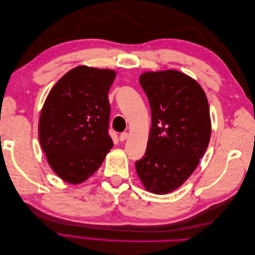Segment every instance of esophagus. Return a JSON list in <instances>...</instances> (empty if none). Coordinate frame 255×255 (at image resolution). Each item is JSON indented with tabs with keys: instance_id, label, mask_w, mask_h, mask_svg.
I'll use <instances>...</instances> for the list:
<instances>
[{
	"instance_id": "obj_1",
	"label": "esophagus",
	"mask_w": 255,
	"mask_h": 255,
	"mask_svg": "<svg viewBox=\"0 0 255 255\" xmlns=\"http://www.w3.org/2000/svg\"><path fill=\"white\" fill-rule=\"evenodd\" d=\"M128 133H121L120 134V136H119V139H120V141H125L127 138H128Z\"/></svg>"
}]
</instances>
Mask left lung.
Here are the masks:
<instances>
[{
	"mask_svg": "<svg viewBox=\"0 0 255 255\" xmlns=\"http://www.w3.org/2000/svg\"><path fill=\"white\" fill-rule=\"evenodd\" d=\"M139 83L149 100L152 125L136 171L146 190L165 195L188 179L207 149V98L194 79L175 70L144 72Z\"/></svg>",
	"mask_w": 255,
	"mask_h": 255,
	"instance_id": "left-lung-1",
	"label": "left lung"
}]
</instances>
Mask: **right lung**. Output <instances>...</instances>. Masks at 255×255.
Listing matches in <instances>:
<instances>
[{
    "mask_svg": "<svg viewBox=\"0 0 255 255\" xmlns=\"http://www.w3.org/2000/svg\"><path fill=\"white\" fill-rule=\"evenodd\" d=\"M116 72L79 66L51 89L38 135L49 165L60 179L80 184L102 165L113 148L109 91Z\"/></svg>",
    "mask_w": 255,
    "mask_h": 255,
    "instance_id": "1",
    "label": "right lung"
}]
</instances>
